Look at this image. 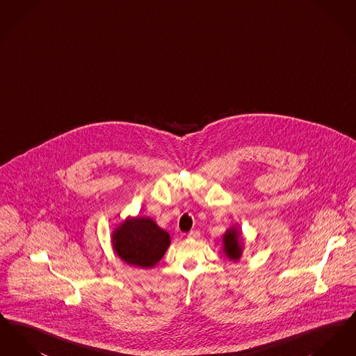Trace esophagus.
Instances as JSON below:
<instances>
[{
	"label": "esophagus",
	"mask_w": 356,
	"mask_h": 356,
	"mask_svg": "<svg viewBox=\"0 0 356 356\" xmlns=\"http://www.w3.org/2000/svg\"><path fill=\"white\" fill-rule=\"evenodd\" d=\"M188 237H189V238H197V237H200V232H199L197 229H193V231H191V232L188 234Z\"/></svg>",
	"instance_id": "obj_1"
}]
</instances>
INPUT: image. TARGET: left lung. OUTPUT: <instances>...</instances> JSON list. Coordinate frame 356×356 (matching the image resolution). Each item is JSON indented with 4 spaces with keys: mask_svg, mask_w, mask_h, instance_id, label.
<instances>
[{
    "mask_svg": "<svg viewBox=\"0 0 356 356\" xmlns=\"http://www.w3.org/2000/svg\"><path fill=\"white\" fill-rule=\"evenodd\" d=\"M224 252L231 259L237 260L241 254V241H240V234L236 228H231L224 235Z\"/></svg>",
    "mask_w": 356,
    "mask_h": 356,
    "instance_id": "8db88e82",
    "label": "left lung"
}]
</instances>
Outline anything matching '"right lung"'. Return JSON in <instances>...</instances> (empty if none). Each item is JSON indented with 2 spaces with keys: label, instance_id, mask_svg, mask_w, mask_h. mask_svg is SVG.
Here are the masks:
<instances>
[{
  "label": "right lung",
  "instance_id": "obj_1",
  "mask_svg": "<svg viewBox=\"0 0 356 356\" xmlns=\"http://www.w3.org/2000/svg\"><path fill=\"white\" fill-rule=\"evenodd\" d=\"M112 243L116 254L125 263L151 268L165 254L170 237L152 219L135 218L120 225L113 234Z\"/></svg>",
  "mask_w": 356,
  "mask_h": 356
}]
</instances>
